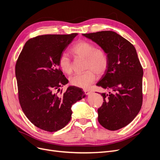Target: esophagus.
<instances>
[{"label": "esophagus", "mask_w": 160, "mask_h": 160, "mask_svg": "<svg viewBox=\"0 0 160 160\" xmlns=\"http://www.w3.org/2000/svg\"><path fill=\"white\" fill-rule=\"evenodd\" d=\"M84 93L86 94V95H88V94H90L91 93V91L89 90H87V89H84Z\"/></svg>", "instance_id": "esophagus-1"}]
</instances>
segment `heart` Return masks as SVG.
I'll return each instance as SVG.
<instances>
[{
	"label": "heart",
	"mask_w": 160,
	"mask_h": 160,
	"mask_svg": "<svg viewBox=\"0 0 160 160\" xmlns=\"http://www.w3.org/2000/svg\"><path fill=\"white\" fill-rule=\"evenodd\" d=\"M72 54L78 57L85 58L84 70L82 73L76 74L70 79L71 84L82 88H87L95 80V74L102 75L108 69L109 61L106 52L101 49H97L95 45L87 41H80L71 49ZM58 65L66 74L72 72V64L69 57L63 53L58 59Z\"/></svg>",
	"instance_id": "1"
}]
</instances>
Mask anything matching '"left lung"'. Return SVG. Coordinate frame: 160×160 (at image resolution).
Masks as SVG:
<instances>
[{"mask_svg":"<svg viewBox=\"0 0 160 160\" xmlns=\"http://www.w3.org/2000/svg\"><path fill=\"white\" fill-rule=\"evenodd\" d=\"M106 52L109 64L98 86L109 90L102 93L103 102L98 110V121L109 131L128 125L138 115L142 104L143 69L135 47L112 31L84 33Z\"/></svg>","mask_w":160,"mask_h":160,"instance_id":"1","label":"left lung"}]
</instances>
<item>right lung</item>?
<instances>
[{
	"label": "right lung",
	"instance_id": "add662e5",
	"mask_svg": "<svg viewBox=\"0 0 160 160\" xmlns=\"http://www.w3.org/2000/svg\"><path fill=\"white\" fill-rule=\"evenodd\" d=\"M78 33L43 35L29 39L16 61L15 73L22 109L33 125L55 132L70 121L71 108L85 98L80 88L68 84L59 68L58 59Z\"/></svg>",
	"mask_w": 160,
	"mask_h": 160
}]
</instances>
